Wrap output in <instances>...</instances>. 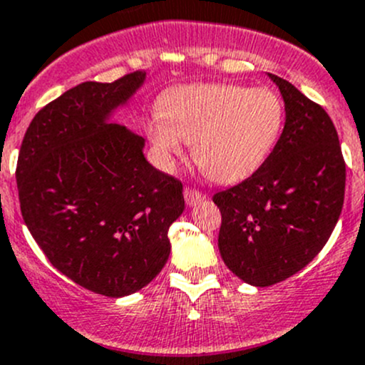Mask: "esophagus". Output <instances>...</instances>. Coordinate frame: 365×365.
<instances>
[{
	"mask_svg": "<svg viewBox=\"0 0 365 365\" xmlns=\"http://www.w3.org/2000/svg\"><path fill=\"white\" fill-rule=\"evenodd\" d=\"M183 196H185V203L189 206H194V205L201 203L203 200H206V196L203 192L192 189V187H185V190H183Z\"/></svg>",
	"mask_w": 365,
	"mask_h": 365,
	"instance_id": "esophagus-1",
	"label": "esophagus"
}]
</instances>
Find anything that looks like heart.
Returning <instances> with one entry per match:
<instances>
[{"mask_svg": "<svg viewBox=\"0 0 365 365\" xmlns=\"http://www.w3.org/2000/svg\"><path fill=\"white\" fill-rule=\"evenodd\" d=\"M282 120L284 106L270 88L203 83L165 93L145 130L164 168L189 143L206 176L231 183L247 178L270 155Z\"/></svg>", "mask_w": 365, "mask_h": 365, "instance_id": "obj_1", "label": "heart"}]
</instances>
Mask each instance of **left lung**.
I'll return each mask as SVG.
<instances>
[{
	"label": "left lung",
	"instance_id": "1",
	"mask_svg": "<svg viewBox=\"0 0 365 365\" xmlns=\"http://www.w3.org/2000/svg\"><path fill=\"white\" fill-rule=\"evenodd\" d=\"M284 98L286 121L267 160L213 196L226 267L252 286L300 272L325 247L344 203L346 164L332 120L292 83L268 73Z\"/></svg>",
	"mask_w": 365,
	"mask_h": 365
}]
</instances>
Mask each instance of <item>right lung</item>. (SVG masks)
Instances as JSON below:
<instances>
[{"mask_svg": "<svg viewBox=\"0 0 365 365\" xmlns=\"http://www.w3.org/2000/svg\"><path fill=\"white\" fill-rule=\"evenodd\" d=\"M77 84L40 109L17 159L21 213L54 268L83 288L125 297L157 277L183 185L143 155L145 139L108 118L145 81Z\"/></svg>", "mask_w": 365, "mask_h": 365, "instance_id": "obj_1", "label": "right lung"}]
</instances>
